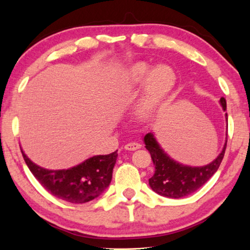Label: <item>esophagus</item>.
<instances>
[{
	"label": "esophagus",
	"instance_id": "34e87169",
	"mask_svg": "<svg viewBox=\"0 0 250 250\" xmlns=\"http://www.w3.org/2000/svg\"><path fill=\"white\" fill-rule=\"evenodd\" d=\"M141 144H139V143H135V142H132V143H128V144L125 145V150H136L139 149V148H141Z\"/></svg>",
	"mask_w": 250,
	"mask_h": 250
}]
</instances>
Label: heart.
I'll return each mask as SVG.
<instances>
[{"label":"heart","instance_id":"heart-1","mask_svg":"<svg viewBox=\"0 0 250 250\" xmlns=\"http://www.w3.org/2000/svg\"><path fill=\"white\" fill-rule=\"evenodd\" d=\"M144 82V89L136 104V110L141 116H148L172 91L176 83V74L167 65H158L153 68L144 61L136 62L126 70L124 78L125 86L137 87Z\"/></svg>","mask_w":250,"mask_h":250}]
</instances>
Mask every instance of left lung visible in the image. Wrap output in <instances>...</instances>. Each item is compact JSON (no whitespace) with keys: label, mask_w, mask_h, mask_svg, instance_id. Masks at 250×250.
Segmentation results:
<instances>
[{"label":"left lung","mask_w":250,"mask_h":250,"mask_svg":"<svg viewBox=\"0 0 250 250\" xmlns=\"http://www.w3.org/2000/svg\"><path fill=\"white\" fill-rule=\"evenodd\" d=\"M222 108L227 110L225 98L220 99ZM228 120V114H226ZM146 149L150 152L151 160L155 166V174L149 178V185L155 192L172 199L187 196L201 188L219 168L224 159L227 143L220 155L205 167H191L174 161L159 146L152 133L144 137Z\"/></svg>","instance_id":"1"}]
</instances>
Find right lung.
Returning a JSON list of instances; mask_svg holds the SVG:
<instances>
[{
	"instance_id": "right-lung-1",
	"label": "right lung",
	"mask_w": 250,
	"mask_h": 250,
	"mask_svg": "<svg viewBox=\"0 0 250 250\" xmlns=\"http://www.w3.org/2000/svg\"><path fill=\"white\" fill-rule=\"evenodd\" d=\"M117 151L94 156L71 168L51 171L36 166L21 149L26 166L40 184L58 199L74 204L87 203L108 187L118 156Z\"/></svg>"
}]
</instances>
